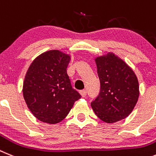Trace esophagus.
Masks as SVG:
<instances>
[{"label": "esophagus", "mask_w": 156, "mask_h": 156, "mask_svg": "<svg viewBox=\"0 0 156 156\" xmlns=\"http://www.w3.org/2000/svg\"><path fill=\"white\" fill-rule=\"evenodd\" d=\"M80 94L82 95V97H85L86 96V89H83V90H81V91L79 92Z\"/></svg>", "instance_id": "34e87169"}]
</instances>
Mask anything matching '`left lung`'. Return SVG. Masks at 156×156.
<instances>
[{"label": "left lung", "mask_w": 156, "mask_h": 156, "mask_svg": "<svg viewBox=\"0 0 156 156\" xmlns=\"http://www.w3.org/2000/svg\"><path fill=\"white\" fill-rule=\"evenodd\" d=\"M101 82L98 97L91 103L97 117L113 123L128 117L139 97V83L134 71L113 52L95 59Z\"/></svg>", "instance_id": "1"}]
</instances>
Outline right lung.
I'll list each match as a JSON object with an SVG mask.
<instances>
[{"label":"right lung","mask_w":156,"mask_h":156,"mask_svg":"<svg viewBox=\"0 0 156 156\" xmlns=\"http://www.w3.org/2000/svg\"><path fill=\"white\" fill-rule=\"evenodd\" d=\"M68 54L49 50L30 65L23 86L24 100L36 119L55 124L68 115L81 95L74 89L67 73Z\"/></svg>","instance_id":"add662e5"}]
</instances>
